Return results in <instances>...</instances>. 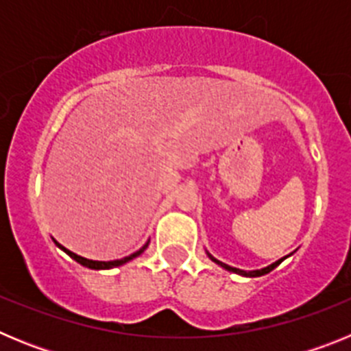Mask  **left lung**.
I'll return each mask as SVG.
<instances>
[{"label":"left lung","instance_id":"8db88e82","mask_svg":"<svg viewBox=\"0 0 351 351\" xmlns=\"http://www.w3.org/2000/svg\"><path fill=\"white\" fill-rule=\"evenodd\" d=\"M207 256H209L210 260H213L214 263H218L219 267H223V269H226V271H230V272H235V274H241V276H246V278H258V276H263V274H267V272H271L272 269H276L278 267V265H280L281 262H283L285 258H287V256H285V258H280L278 260V262H274V263H271V265H267V267H263V269H258V271H243V269H235V267H230V265H226V263H223V262H219V260H216L214 258L213 255H210V253H207Z\"/></svg>","mask_w":351,"mask_h":351}]
</instances>
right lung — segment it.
<instances>
[{
  "label": "right lung",
  "mask_w": 351,
  "mask_h": 351,
  "mask_svg": "<svg viewBox=\"0 0 351 351\" xmlns=\"http://www.w3.org/2000/svg\"><path fill=\"white\" fill-rule=\"evenodd\" d=\"M54 244L58 247H60V250H63L68 256H71V258L75 260V262H79L80 265H84V267L95 269V271H104V269H114V267H119V265H125V263L130 262V260L141 256L142 253H144V251H145V247L149 246V241L144 244V246L141 247V250L135 251V253H132V255H130V256H125V258H121V260H110V262H98V260H88V258H84V256H80V255H75V253H71L70 250H66V247H64V246H61V244L58 243V241H54Z\"/></svg>",
  "instance_id": "add662e5"
}]
</instances>
